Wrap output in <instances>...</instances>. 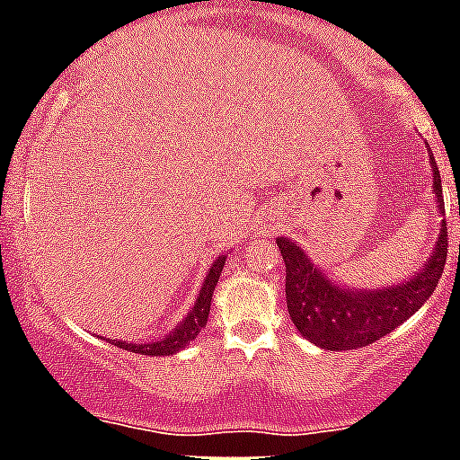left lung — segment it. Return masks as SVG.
<instances>
[{"mask_svg":"<svg viewBox=\"0 0 460 460\" xmlns=\"http://www.w3.org/2000/svg\"><path fill=\"white\" fill-rule=\"evenodd\" d=\"M435 199L445 210L442 180L433 158ZM460 203V200H458ZM460 215V206H458ZM285 261V299L289 318L308 341L325 350L362 349L391 334L397 325L419 311L438 288L447 264V224L442 219L438 245L428 264L407 283L391 285L374 292H349L330 283L325 273L311 264L306 254L288 238H278Z\"/></svg>","mask_w":460,"mask_h":460,"instance_id":"1","label":"left lung"}]
</instances>
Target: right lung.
Listing matches in <instances>:
<instances>
[{
    "instance_id": "1",
    "label": "right lung",
    "mask_w": 460,
    "mask_h": 460,
    "mask_svg": "<svg viewBox=\"0 0 460 460\" xmlns=\"http://www.w3.org/2000/svg\"><path fill=\"white\" fill-rule=\"evenodd\" d=\"M224 261H226V257H219V260H215V264L210 266V271H208L206 280H203V288H200V295L199 299H196L194 308H191V314L187 315V318L180 323V325L175 327V330L168 334L165 339H161V341H152V343H126V341H114L111 339V343L114 346H119V349H126L130 350V353H140V355H172L177 353V350H182L184 346H187L189 341H194L196 334H199L200 330H203V325L208 323V314H210V299L212 295H215V285H217L219 280V273H222L224 269Z\"/></svg>"
}]
</instances>
